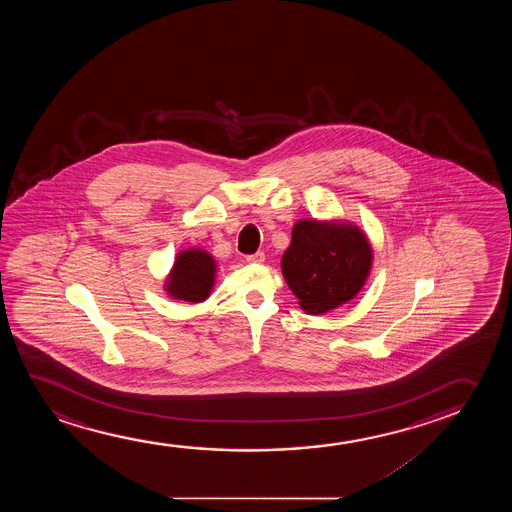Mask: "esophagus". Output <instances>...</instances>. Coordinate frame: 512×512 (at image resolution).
<instances>
[{"instance_id": "1", "label": "esophagus", "mask_w": 512, "mask_h": 512, "mask_svg": "<svg viewBox=\"0 0 512 512\" xmlns=\"http://www.w3.org/2000/svg\"><path fill=\"white\" fill-rule=\"evenodd\" d=\"M246 260H248L250 264H262V262L266 260V255H264V252H257L253 253V255H248Z\"/></svg>"}]
</instances>
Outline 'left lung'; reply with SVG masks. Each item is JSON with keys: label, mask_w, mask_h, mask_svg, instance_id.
<instances>
[{"label": "left lung", "mask_w": 512, "mask_h": 512, "mask_svg": "<svg viewBox=\"0 0 512 512\" xmlns=\"http://www.w3.org/2000/svg\"><path fill=\"white\" fill-rule=\"evenodd\" d=\"M372 250L357 225L301 220L281 257V271L304 311L320 315L351 301L364 287Z\"/></svg>", "instance_id": "obj_1"}]
</instances>
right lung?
<instances>
[{
  "label": "right lung",
  "mask_w": 512,
  "mask_h": 512,
  "mask_svg": "<svg viewBox=\"0 0 512 512\" xmlns=\"http://www.w3.org/2000/svg\"><path fill=\"white\" fill-rule=\"evenodd\" d=\"M217 264L210 253L204 250H185L175 260L166 290L171 297L187 302H201L208 299Z\"/></svg>",
  "instance_id": "1"
}]
</instances>
